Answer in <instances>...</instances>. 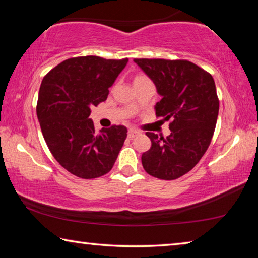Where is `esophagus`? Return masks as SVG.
Wrapping results in <instances>:
<instances>
[{
  "instance_id": "esophagus-1",
  "label": "esophagus",
  "mask_w": 258,
  "mask_h": 258,
  "mask_svg": "<svg viewBox=\"0 0 258 258\" xmlns=\"http://www.w3.org/2000/svg\"><path fill=\"white\" fill-rule=\"evenodd\" d=\"M139 134H140L139 131H137V130H130L128 133H127V137H128L130 139H133V138H135V137H137V135H139Z\"/></svg>"
}]
</instances>
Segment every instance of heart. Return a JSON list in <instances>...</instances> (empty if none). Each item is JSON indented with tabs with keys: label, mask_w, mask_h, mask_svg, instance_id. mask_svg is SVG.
Masks as SVG:
<instances>
[{
	"label": "heart",
	"mask_w": 258,
	"mask_h": 258,
	"mask_svg": "<svg viewBox=\"0 0 258 258\" xmlns=\"http://www.w3.org/2000/svg\"><path fill=\"white\" fill-rule=\"evenodd\" d=\"M145 81H148V77L145 76V75H142V74H138V75H135L133 77V85L138 84V83L145 82Z\"/></svg>",
	"instance_id": "heart-1"
}]
</instances>
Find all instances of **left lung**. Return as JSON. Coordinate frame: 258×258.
<instances>
[{"instance_id": "1", "label": "left lung", "mask_w": 258, "mask_h": 258, "mask_svg": "<svg viewBox=\"0 0 258 258\" xmlns=\"http://www.w3.org/2000/svg\"><path fill=\"white\" fill-rule=\"evenodd\" d=\"M134 62L161 95L156 116L171 120L167 138L146 133L151 147L142 154V166L151 176L175 180L190 172L211 145L220 108L215 82L187 60L137 58Z\"/></svg>"}]
</instances>
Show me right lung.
Listing matches in <instances>:
<instances>
[{
    "instance_id": "add662e5",
    "label": "right lung",
    "mask_w": 258,
    "mask_h": 258,
    "mask_svg": "<svg viewBox=\"0 0 258 258\" xmlns=\"http://www.w3.org/2000/svg\"><path fill=\"white\" fill-rule=\"evenodd\" d=\"M128 59L76 56L43 78L36 106L43 137L55 160L77 177L91 180L110 172L127 137L123 125L95 132L91 108L106 101L109 87Z\"/></svg>"
}]
</instances>
